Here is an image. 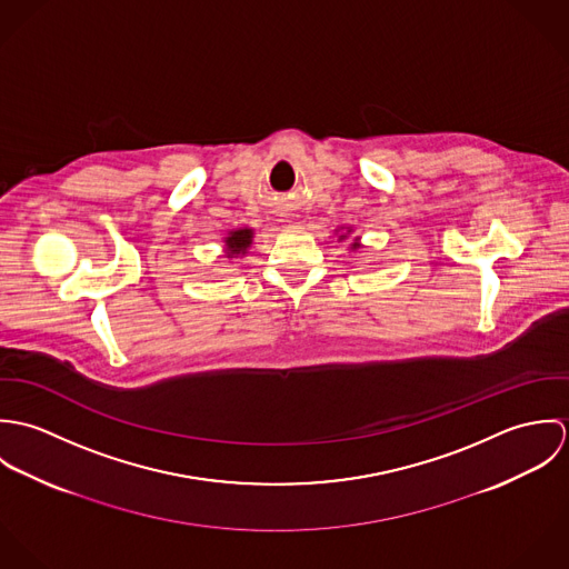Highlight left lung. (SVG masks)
<instances>
[{"instance_id":"left-lung-1","label":"left lung","mask_w":569,"mask_h":569,"mask_svg":"<svg viewBox=\"0 0 569 569\" xmlns=\"http://www.w3.org/2000/svg\"><path fill=\"white\" fill-rule=\"evenodd\" d=\"M335 232H339L337 241H346V239L352 234V228H339V230H335ZM361 247H363V244H361V237H355L352 243H350V251H357V249H361Z\"/></svg>"}]
</instances>
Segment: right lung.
Masks as SVG:
<instances>
[{
  "mask_svg": "<svg viewBox=\"0 0 569 569\" xmlns=\"http://www.w3.org/2000/svg\"><path fill=\"white\" fill-rule=\"evenodd\" d=\"M253 243V230L251 228H239L228 232V237L223 239V253L228 260H237L243 258L247 249Z\"/></svg>",
  "mask_w": 569,
  "mask_h": 569,
  "instance_id": "1",
  "label": "right lung"
}]
</instances>
